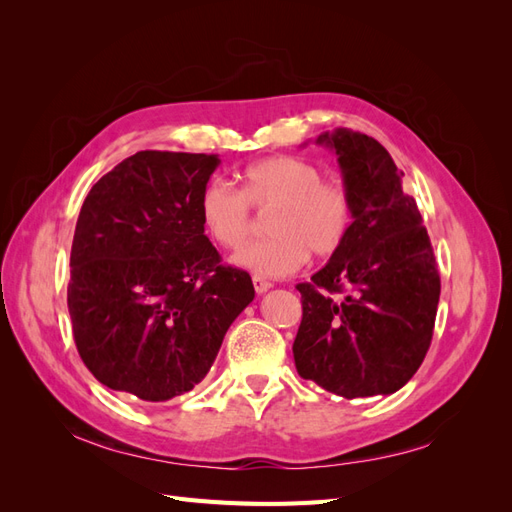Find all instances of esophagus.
Returning a JSON list of instances; mask_svg holds the SVG:
<instances>
[{"instance_id": "esophagus-1", "label": "esophagus", "mask_w": 512, "mask_h": 512, "mask_svg": "<svg viewBox=\"0 0 512 512\" xmlns=\"http://www.w3.org/2000/svg\"><path fill=\"white\" fill-rule=\"evenodd\" d=\"M252 282H254V288H256V292H258V294L267 292V290L273 286L269 280H265V277H260V275H254V277H252Z\"/></svg>"}]
</instances>
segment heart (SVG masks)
Returning <instances> with one entry per match:
<instances>
[{"instance_id":"b5f03b06","label":"heart","mask_w":512,"mask_h":512,"mask_svg":"<svg viewBox=\"0 0 512 512\" xmlns=\"http://www.w3.org/2000/svg\"><path fill=\"white\" fill-rule=\"evenodd\" d=\"M269 211V237L247 245L237 265L265 277L303 267L307 254L329 258L352 230L354 203L344 183L297 156H275L247 166L241 190L213 179L198 198V218L213 243L239 250L254 226V211Z\"/></svg>"}]
</instances>
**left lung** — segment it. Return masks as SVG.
I'll list each match as a JSON object with an SVG mask.
<instances>
[{"mask_svg":"<svg viewBox=\"0 0 512 512\" xmlns=\"http://www.w3.org/2000/svg\"><path fill=\"white\" fill-rule=\"evenodd\" d=\"M316 143L335 151L354 222L312 282L297 284L303 318L294 365L301 378L339 397L391 395L429 350L438 262L416 200L401 188L404 173L376 138L339 128Z\"/></svg>","mask_w":512,"mask_h":512,"instance_id":"1","label":"left lung"}]
</instances>
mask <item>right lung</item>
Returning a JSON list of instances; mask_svg holds the SVG:
<instances>
[{
	"mask_svg": "<svg viewBox=\"0 0 512 512\" xmlns=\"http://www.w3.org/2000/svg\"><path fill=\"white\" fill-rule=\"evenodd\" d=\"M220 158L138 151L89 190L70 252L68 312L91 374L113 391L166 401L207 376L254 299L222 265L198 218Z\"/></svg>",
	"mask_w": 512,
	"mask_h": 512,
	"instance_id": "1",
	"label": "right lung"
}]
</instances>
